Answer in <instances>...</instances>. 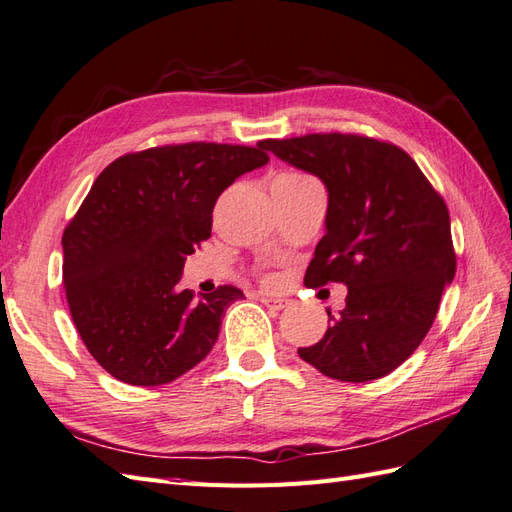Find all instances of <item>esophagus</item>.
<instances>
[{"label": "esophagus", "instance_id": "34e87169", "mask_svg": "<svg viewBox=\"0 0 512 512\" xmlns=\"http://www.w3.org/2000/svg\"><path fill=\"white\" fill-rule=\"evenodd\" d=\"M261 303H264L270 309L281 311V309H285L287 305H290V300H287V298H274V296H261Z\"/></svg>", "mask_w": 512, "mask_h": 512}]
</instances>
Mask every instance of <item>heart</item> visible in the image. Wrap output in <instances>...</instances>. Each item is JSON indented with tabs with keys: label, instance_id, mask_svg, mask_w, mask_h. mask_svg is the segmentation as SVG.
Listing matches in <instances>:
<instances>
[{
	"label": "heart",
	"instance_id": "obj_1",
	"mask_svg": "<svg viewBox=\"0 0 512 512\" xmlns=\"http://www.w3.org/2000/svg\"><path fill=\"white\" fill-rule=\"evenodd\" d=\"M281 179H307L303 175H296V173H285V175H279Z\"/></svg>",
	"mask_w": 512,
	"mask_h": 512
}]
</instances>
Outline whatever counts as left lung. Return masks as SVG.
<instances>
[{"label":"left lung","instance_id":"8db88e82","mask_svg":"<svg viewBox=\"0 0 512 512\" xmlns=\"http://www.w3.org/2000/svg\"><path fill=\"white\" fill-rule=\"evenodd\" d=\"M264 149L316 175L329 194L305 285L348 287L346 307L326 309L329 329L298 348L300 359L335 381L387 376L422 344L454 279L448 207L411 157L387 142L309 134L264 140Z\"/></svg>","mask_w":512,"mask_h":512}]
</instances>
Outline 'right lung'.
I'll return each mask as SVG.
<instances>
[{
    "label": "right lung",
    "instance_id": "obj_1",
    "mask_svg": "<svg viewBox=\"0 0 512 512\" xmlns=\"http://www.w3.org/2000/svg\"><path fill=\"white\" fill-rule=\"evenodd\" d=\"M266 164L264 142H190L123 155L97 177L62 235V283L77 333L108 374L157 387L209 355L244 294L222 285L194 298L181 270L212 235L218 196Z\"/></svg>",
    "mask_w": 512,
    "mask_h": 512
}]
</instances>
